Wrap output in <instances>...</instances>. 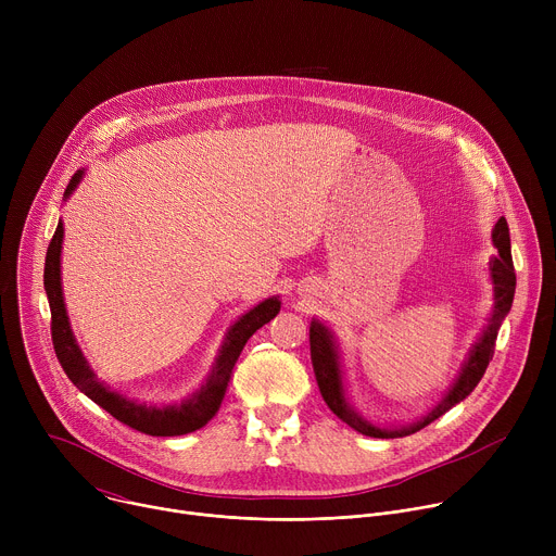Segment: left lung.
<instances>
[{
	"instance_id": "1",
	"label": "left lung",
	"mask_w": 556,
	"mask_h": 556,
	"mask_svg": "<svg viewBox=\"0 0 556 556\" xmlns=\"http://www.w3.org/2000/svg\"><path fill=\"white\" fill-rule=\"evenodd\" d=\"M493 244L497 247V257L491 262V277L495 283V309L491 321L484 330V334L480 337V341L475 343L468 361L464 363L455 384L448 389V393L444 399L418 422L403 427V429H380L367 420H363L345 401L343 393V382H341V369H339V354L332 341L330 330L319 324L312 321L309 326V358H312V367H314V376H316V384H319V391L324 395L326 405L332 409V414H337L345 425H350L354 431L369 435V438H403V435H412L420 429H425L427 425H431L433 420H438L440 416H444L451 407H455L457 403H462L466 395L478 387V382L482 380L489 363L493 361L495 354V341H497V332L500 326L504 321V316L508 314L510 305H513V296H515V266H513V255H510V235H508V224L504 217H500V222L495 224L493 230Z\"/></svg>"
}]
</instances>
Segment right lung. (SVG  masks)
Segmentation results:
<instances>
[{
	"mask_svg": "<svg viewBox=\"0 0 556 556\" xmlns=\"http://www.w3.org/2000/svg\"><path fill=\"white\" fill-rule=\"evenodd\" d=\"M81 178H84V172L72 176L70 185L65 189V198L76 189V185L81 182ZM61 242H63V224L59 222L52 240L48 244V253H46L43 286H46L50 314H52L50 316V334H52L54 354H56L63 371L67 374V378L78 389H81L90 401H94L99 407H103L108 414H112L118 422L140 431V433L167 438V435H185V433H191V431L204 427L215 416V412L219 409V405L224 401L226 387L232 376V367H235L237 358H240L247 341L262 326H266L270 319H275V316L279 314L281 301L277 296L262 301L257 307L247 312L242 319L228 330V337L219 350V356L213 365L208 380L191 395L189 401H185L178 407H151L144 403H134L129 399H123L121 393L108 389L103 382L97 380L86 356L81 354V350H78V345L74 341L67 314H65L63 294H61V266H59Z\"/></svg>",
	"mask_w": 556,
	"mask_h": 556,
	"instance_id": "right-lung-1",
	"label": "right lung"
}]
</instances>
